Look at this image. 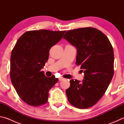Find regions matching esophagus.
Masks as SVG:
<instances>
[{"label":"esophagus","mask_w":124,"mask_h":124,"mask_svg":"<svg viewBox=\"0 0 124 124\" xmlns=\"http://www.w3.org/2000/svg\"><path fill=\"white\" fill-rule=\"evenodd\" d=\"M63 79H64L63 78H60L59 79H58V80H59V81H61V80H62Z\"/></svg>","instance_id":"obj_1"}]
</instances>
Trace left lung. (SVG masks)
<instances>
[{"instance_id":"1","label":"left lung","mask_w":124,"mask_h":124,"mask_svg":"<svg viewBox=\"0 0 124 124\" xmlns=\"http://www.w3.org/2000/svg\"><path fill=\"white\" fill-rule=\"evenodd\" d=\"M63 38L77 48L76 64L85 74L82 83L70 80L66 90L68 100L76 108H89L102 98L113 78L112 45L104 33L90 27L67 31Z\"/></svg>"}]
</instances>
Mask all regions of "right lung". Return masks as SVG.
<instances>
[{"mask_svg":"<svg viewBox=\"0 0 124 124\" xmlns=\"http://www.w3.org/2000/svg\"><path fill=\"white\" fill-rule=\"evenodd\" d=\"M66 32L46 29L27 31L12 49L10 78L18 95L29 106L38 107L46 103L49 90L58 80L54 75L46 77L41 69L47 61L50 49Z\"/></svg>","mask_w":124,"mask_h":124,"instance_id":"right-lung-1","label":"right lung"}]
</instances>
